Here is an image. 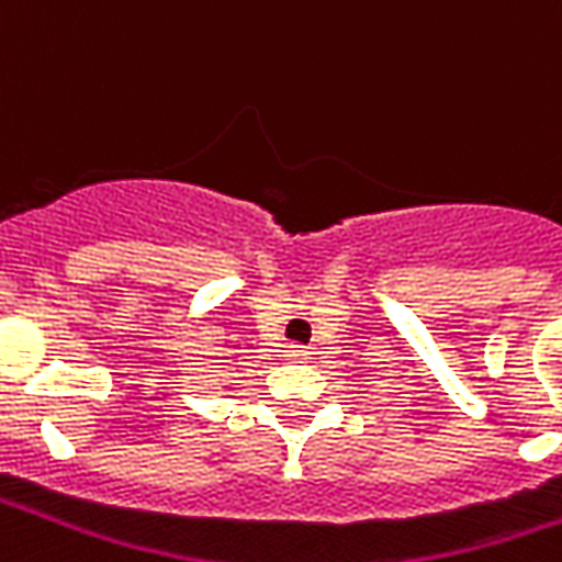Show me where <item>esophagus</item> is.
<instances>
[{"label": "esophagus", "instance_id": "obj_1", "mask_svg": "<svg viewBox=\"0 0 562 562\" xmlns=\"http://www.w3.org/2000/svg\"><path fill=\"white\" fill-rule=\"evenodd\" d=\"M289 358H294V361H304V358H310V349H304V346H289Z\"/></svg>", "mask_w": 562, "mask_h": 562}]
</instances>
